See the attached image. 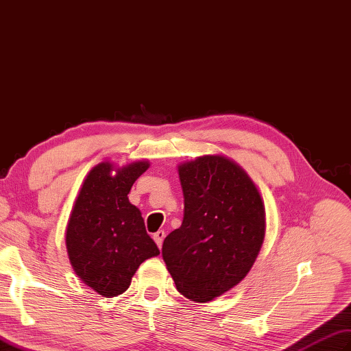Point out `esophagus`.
Masks as SVG:
<instances>
[{
    "mask_svg": "<svg viewBox=\"0 0 351 351\" xmlns=\"http://www.w3.org/2000/svg\"><path fill=\"white\" fill-rule=\"evenodd\" d=\"M165 237H166V231L165 230H158L157 232H154V234H152V239L156 240V243H157L158 247H161V245H163Z\"/></svg>",
    "mask_w": 351,
    "mask_h": 351,
    "instance_id": "esophagus-1",
    "label": "esophagus"
}]
</instances>
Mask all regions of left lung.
<instances>
[{"label":"left lung","mask_w":351,"mask_h":351,"mask_svg":"<svg viewBox=\"0 0 351 351\" xmlns=\"http://www.w3.org/2000/svg\"><path fill=\"white\" fill-rule=\"evenodd\" d=\"M184 193L182 226L165 239L163 259L176 289L209 302L237 286L265 237V208L246 170L222 154L178 166Z\"/></svg>","instance_id":"8db88e82"}]
</instances>
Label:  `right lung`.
I'll return each mask as SVG.
<instances>
[{
    "mask_svg": "<svg viewBox=\"0 0 351 351\" xmlns=\"http://www.w3.org/2000/svg\"><path fill=\"white\" fill-rule=\"evenodd\" d=\"M149 167L136 160L121 167L96 165L80 188L66 226V252L75 274L104 298L128 291L132 277L160 250L141 210L129 202L134 181Z\"/></svg>",
    "mask_w": 351,
    "mask_h": 351,
    "instance_id": "1",
    "label": "right lung"
}]
</instances>
